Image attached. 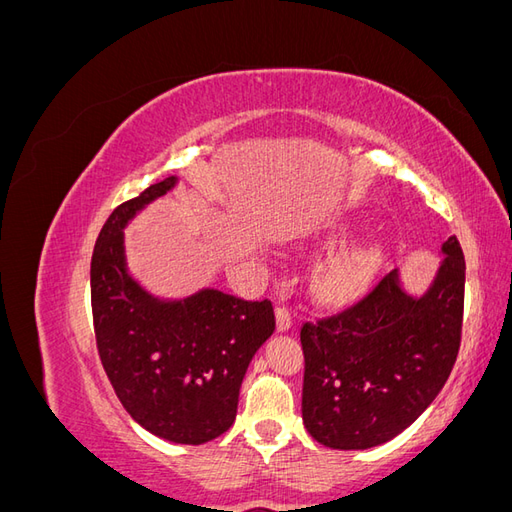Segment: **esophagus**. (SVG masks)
I'll return each mask as SVG.
<instances>
[{
	"mask_svg": "<svg viewBox=\"0 0 512 512\" xmlns=\"http://www.w3.org/2000/svg\"><path fill=\"white\" fill-rule=\"evenodd\" d=\"M275 318H277V331L286 333L292 329V314L286 305H280L275 309Z\"/></svg>",
	"mask_w": 512,
	"mask_h": 512,
	"instance_id": "obj_1",
	"label": "esophagus"
}]
</instances>
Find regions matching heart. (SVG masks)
Wrapping results in <instances>:
<instances>
[{
	"label": "heart",
	"instance_id": "heart-1",
	"mask_svg": "<svg viewBox=\"0 0 512 512\" xmlns=\"http://www.w3.org/2000/svg\"><path fill=\"white\" fill-rule=\"evenodd\" d=\"M344 232H335V237H342ZM376 252L371 247H356L335 258L322 273V290L337 301H352L361 297L369 286L371 273H374Z\"/></svg>",
	"mask_w": 512,
	"mask_h": 512
}]
</instances>
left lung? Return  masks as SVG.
Returning a JSON list of instances; mask_svg holds the SVG:
<instances>
[{"mask_svg": "<svg viewBox=\"0 0 512 512\" xmlns=\"http://www.w3.org/2000/svg\"><path fill=\"white\" fill-rule=\"evenodd\" d=\"M423 294L386 273L346 312L305 322L303 423L316 442L365 451L393 440L421 416L457 361L466 260L457 237Z\"/></svg>", "mask_w": 512, "mask_h": 512, "instance_id": "obj_1", "label": "left lung"}]
</instances>
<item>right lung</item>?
I'll return each mask as SVG.
<instances>
[{"label": "right lung", "mask_w": 512, "mask_h": 512, "mask_svg": "<svg viewBox=\"0 0 512 512\" xmlns=\"http://www.w3.org/2000/svg\"><path fill=\"white\" fill-rule=\"evenodd\" d=\"M175 185H149L106 220L91 256V309L104 371L128 414L162 440L205 444L235 423L245 371L275 316L267 299L215 288L160 299L128 273L123 228Z\"/></svg>", "instance_id": "obj_1"}]
</instances>
